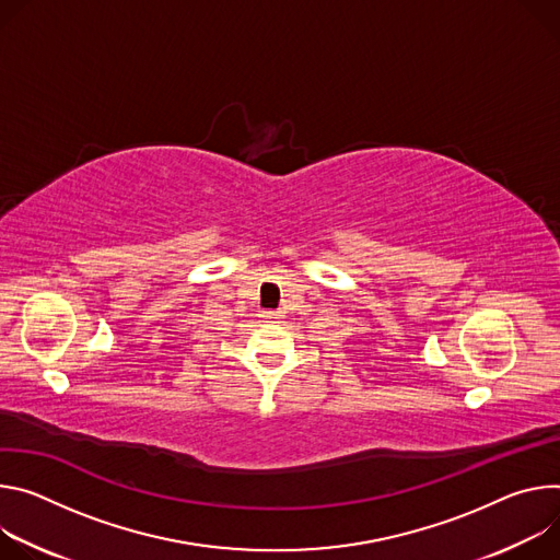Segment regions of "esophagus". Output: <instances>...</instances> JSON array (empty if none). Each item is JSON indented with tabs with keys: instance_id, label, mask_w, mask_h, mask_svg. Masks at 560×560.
I'll use <instances>...</instances> for the list:
<instances>
[{
	"instance_id": "obj_1",
	"label": "esophagus",
	"mask_w": 560,
	"mask_h": 560,
	"mask_svg": "<svg viewBox=\"0 0 560 560\" xmlns=\"http://www.w3.org/2000/svg\"><path fill=\"white\" fill-rule=\"evenodd\" d=\"M262 318H265V320H280V318H282V312H262Z\"/></svg>"
}]
</instances>
